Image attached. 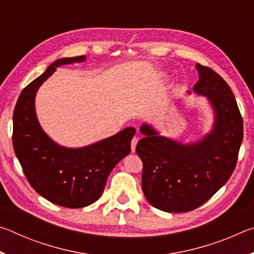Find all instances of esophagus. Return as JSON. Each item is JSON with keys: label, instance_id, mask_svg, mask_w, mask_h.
Instances as JSON below:
<instances>
[{"label": "esophagus", "instance_id": "obj_1", "mask_svg": "<svg viewBox=\"0 0 254 254\" xmlns=\"http://www.w3.org/2000/svg\"><path fill=\"white\" fill-rule=\"evenodd\" d=\"M137 141H139V137H137V136H134V137H133L132 141H131V150H132V152H134V151H135V147H136Z\"/></svg>", "mask_w": 254, "mask_h": 254}]
</instances>
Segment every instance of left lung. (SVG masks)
<instances>
[{
	"mask_svg": "<svg viewBox=\"0 0 254 254\" xmlns=\"http://www.w3.org/2000/svg\"><path fill=\"white\" fill-rule=\"evenodd\" d=\"M194 92L214 110L213 130L195 143L184 144L142 124L135 151L143 163L142 190L153 207L189 212L206 203L235 169L243 140V120L230 86L208 67L196 64Z\"/></svg>",
	"mask_w": 254,
	"mask_h": 254,
	"instance_id": "8db88e82",
	"label": "left lung"
}]
</instances>
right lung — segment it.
Masks as SVG:
<instances>
[{
	"mask_svg": "<svg viewBox=\"0 0 254 254\" xmlns=\"http://www.w3.org/2000/svg\"><path fill=\"white\" fill-rule=\"evenodd\" d=\"M85 56L57 59L44 74L31 81L16 102L13 113V149L29 184L51 203L80 208L100 198L106 180L118 162L131 151L134 127L83 148L56 143L38 122L34 98L56 68L85 62Z\"/></svg>",
	"mask_w": 254,
	"mask_h": 254,
	"instance_id": "obj_1",
	"label": "right lung"
}]
</instances>
